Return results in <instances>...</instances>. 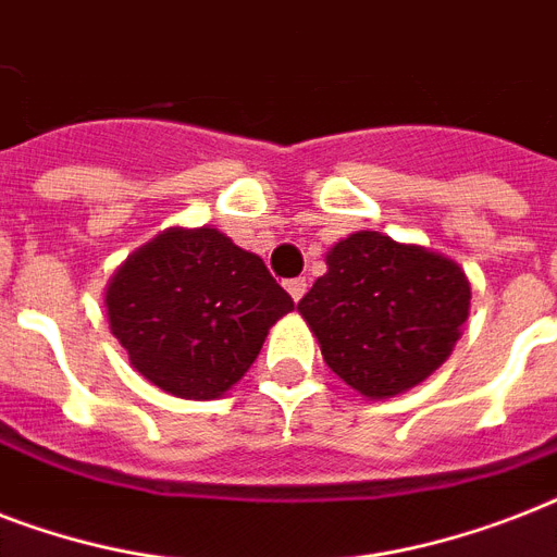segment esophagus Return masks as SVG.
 I'll return each mask as SVG.
<instances>
[{
  "mask_svg": "<svg viewBox=\"0 0 557 557\" xmlns=\"http://www.w3.org/2000/svg\"><path fill=\"white\" fill-rule=\"evenodd\" d=\"M306 288H309V283H306V277L286 280V292H288V295H292V300H300V297L306 295Z\"/></svg>",
  "mask_w": 557,
  "mask_h": 557,
  "instance_id": "1",
  "label": "esophagus"
}]
</instances>
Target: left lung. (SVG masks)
Returning a JSON list of instances; mask_svg holds the SVG:
<instances>
[{"label": "left lung", "mask_w": 557, "mask_h": 557, "mask_svg": "<svg viewBox=\"0 0 557 557\" xmlns=\"http://www.w3.org/2000/svg\"><path fill=\"white\" fill-rule=\"evenodd\" d=\"M297 312L330 370L379 401L422 384L448 361L471 312V283L445 253L356 231L326 251V274Z\"/></svg>", "instance_id": "obj_1"}]
</instances>
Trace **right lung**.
<instances>
[{"mask_svg":"<svg viewBox=\"0 0 557 557\" xmlns=\"http://www.w3.org/2000/svg\"><path fill=\"white\" fill-rule=\"evenodd\" d=\"M103 304L133 370L193 401L225 396L295 309L257 253L210 225L168 227L135 248Z\"/></svg>","mask_w":557,"mask_h":557,"instance_id":"1","label":"right lung"}]
</instances>
